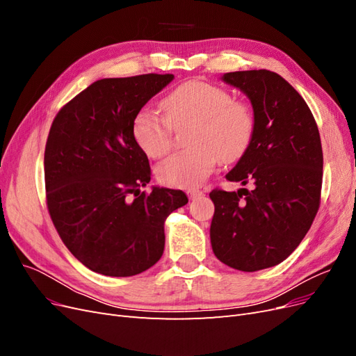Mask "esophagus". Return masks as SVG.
Instances as JSON below:
<instances>
[{"mask_svg": "<svg viewBox=\"0 0 356 356\" xmlns=\"http://www.w3.org/2000/svg\"><path fill=\"white\" fill-rule=\"evenodd\" d=\"M187 195L190 197V200H195V199H199L203 196V191L202 190H196V188H191L187 191Z\"/></svg>", "mask_w": 356, "mask_h": 356, "instance_id": "obj_1", "label": "esophagus"}]
</instances>
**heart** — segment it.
<instances>
[{
    "label": "heart",
    "mask_w": 356,
    "mask_h": 356,
    "mask_svg": "<svg viewBox=\"0 0 356 356\" xmlns=\"http://www.w3.org/2000/svg\"><path fill=\"white\" fill-rule=\"evenodd\" d=\"M165 114L145 105L134 118L132 131L139 148L152 159L165 156L172 145V126L195 122L184 152L170 154L157 166L160 182L177 188L199 186L217 165L230 161L250 145L255 114L251 105L233 101L232 95L211 83L191 80L179 84L163 101Z\"/></svg>",
    "instance_id": "heart-1"
}]
</instances>
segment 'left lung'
<instances>
[{
    "mask_svg": "<svg viewBox=\"0 0 356 356\" xmlns=\"http://www.w3.org/2000/svg\"><path fill=\"white\" fill-rule=\"evenodd\" d=\"M222 80L252 104L255 129L225 178L252 188H215L212 251L236 270L282 263L303 241L321 203L322 157L316 122L301 95L267 70L236 71Z\"/></svg>",
    "mask_w": 356,
    "mask_h": 356,
    "instance_id": "8db88e82",
    "label": "left lung"
}]
</instances>
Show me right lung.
Wrapping results in <instances>:
<instances>
[{
  "mask_svg": "<svg viewBox=\"0 0 356 356\" xmlns=\"http://www.w3.org/2000/svg\"><path fill=\"white\" fill-rule=\"evenodd\" d=\"M172 74L102 79L65 104L44 152L46 199L62 242L90 270L126 277L154 266L165 250V220L186 193L153 187L148 157L134 138L136 113Z\"/></svg>",
  "mask_w": 356,
  "mask_h": 356,
  "instance_id": "1",
  "label": "right lung"
}]
</instances>
